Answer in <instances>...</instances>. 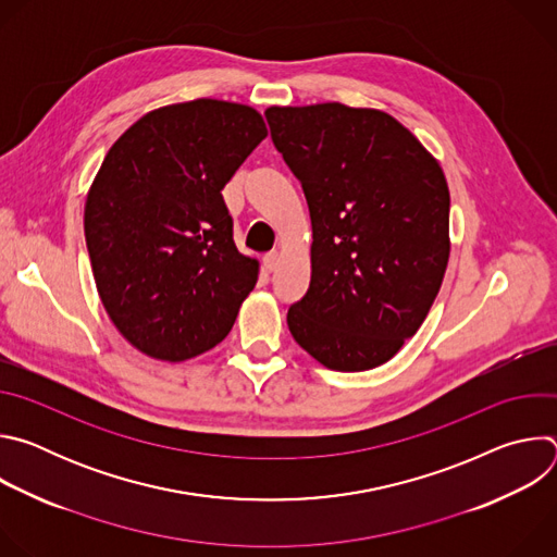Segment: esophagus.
I'll use <instances>...</instances> for the list:
<instances>
[{"label":"esophagus","mask_w":557,"mask_h":557,"mask_svg":"<svg viewBox=\"0 0 557 557\" xmlns=\"http://www.w3.org/2000/svg\"><path fill=\"white\" fill-rule=\"evenodd\" d=\"M277 262H280V253H277V251L267 253V256H264V260H262V264H264V269H267L269 273H273V271L277 269Z\"/></svg>","instance_id":"esophagus-1"}]
</instances>
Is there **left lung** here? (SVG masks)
I'll return each instance as SVG.
<instances>
[{
	"label": "left lung",
	"mask_w": 557,
	"mask_h": 557,
	"mask_svg": "<svg viewBox=\"0 0 557 557\" xmlns=\"http://www.w3.org/2000/svg\"><path fill=\"white\" fill-rule=\"evenodd\" d=\"M264 114L312 226L310 286L288 308V331L331 370L376 368L421 329L438 295L449 260L445 174L381 110L317 103Z\"/></svg>",
	"instance_id": "8db88e82"
}]
</instances>
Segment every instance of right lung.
Instances as JSON below:
<instances>
[{
  "label": "right lung",
  "instance_id": "right-lung-1",
  "mask_svg": "<svg viewBox=\"0 0 557 557\" xmlns=\"http://www.w3.org/2000/svg\"><path fill=\"white\" fill-rule=\"evenodd\" d=\"M264 138L253 108L196 99L145 114L103 158L86 245L110 320L147 357L211 350L253 290L260 264L235 249L220 191Z\"/></svg>",
  "mask_w": 557,
  "mask_h": 557
}]
</instances>
